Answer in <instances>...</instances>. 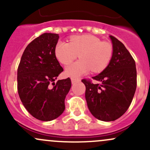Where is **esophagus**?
<instances>
[{
    "label": "esophagus",
    "mask_w": 150,
    "mask_h": 150,
    "mask_svg": "<svg viewBox=\"0 0 150 150\" xmlns=\"http://www.w3.org/2000/svg\"><path fill=\"white\" fill-rule=\"evenodd\" d=\"M78 81H80V80H79V79H77V78H71L72 84L76 83L77 82H78Z\"/></svg>",
    "instance_id": "obj_1"
}]
</instances>
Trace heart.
Segmentation results:
<instances>
[{
  "label": "heart",
  "mask_w": 150,
  "mask_h": 150,
  "mask_svg": "<svg viewBox=\"0 0 150 150\" xmlns=\"http://www.w3.org/2000/svg\"><path fill=\"white\" fill-rule=\"evenodd\" d=\"M55 55L60 63L66 65L75 60L78 55L81 60L69 64L65 67V74L78 78L88 73L100 72L110 65L113 57L112 45L107 41L91 35L72 37L69 43L59 41L55 47Z\"/></svg>",
  "instance_id": "1"
}]
</instances>
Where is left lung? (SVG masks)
Listing matches in <instances>:
<instances>
[{
	"mask_svg": "<svg viewBox=\"0 0 150 150\" xmlns=\"http://www.w3.org/2000/svg\"><path fill=\"white\" fill-rule=\"evenodd\" d=\"M113 57L110 65L93 79H83L85 99L90 112L102 121H114L129 108L137 88L135 61L122 42L110 35Z\"/></svg>",
	"mask_w": 150,
	"mask_h": 150,
	"instance_id": "left-lung-1",
	"label": "left lung"
}]
</instances>
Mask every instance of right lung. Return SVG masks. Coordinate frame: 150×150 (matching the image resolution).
<instances>
[{
  "instance_id": "obj_1",
  "label": "right lung",
  "mask_w": 150,
  "mask_h": 150,
  "mask_svg": "<svg viewBox=\"0 0 150 150\" xmlns=\"http://www.w3.org/2000/svg\"><path fill=\"white\" fill-rule=\"evenodd\" d=\"M58 39V34L47 33L34 39L25 49L18 68L20 99L30 114L41 121L55 120L63 112L71 88L69 78L54 82L63 71L55 55Z\"/></svg>"
}]
</instances>
